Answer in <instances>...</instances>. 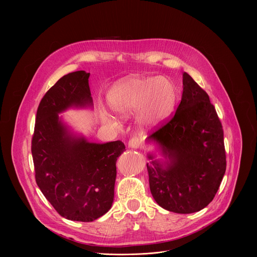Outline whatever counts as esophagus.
Segmentation results:
<instances>
[{"label": "esophagus", "mask_w": 257, "mask_h": 257, "mask_svg": "<svg viewBox=\"0 0 257 257\" xmlns=\"http://www.w3.org/2000/svg\"><path fill=\"white\" fill-rule=\"evenodd\" d=\"M140 145H141V140L138 137H133L128 142V146L130 149H139Z\"/></svg>", "instance_id": "esophagus-1"}]
</instances>
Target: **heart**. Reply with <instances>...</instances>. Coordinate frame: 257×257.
Wrapping results in <instances>:
<instances>
[{"label":"heart","instance_id":"b5f03b06","mask_svg":"<svg viewBox=\"0 0 257 257\" xmlns=\"http://www.w3.org/2000/svg\"><path fill=\"white\" fill-rule=\"evenodd\" d=\"M178 96V87L170 77L133 75L117 82L109 90L107 99L119 116H127L137 109V122L143 127H151L170 116ZM102 119L117 126L116 120L107 113L102 114Z\"/></svg>","mask_w":257,"mask_h":257}]
</instances>
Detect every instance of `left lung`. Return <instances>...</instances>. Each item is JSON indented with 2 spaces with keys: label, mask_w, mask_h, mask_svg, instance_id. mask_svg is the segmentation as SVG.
<instances>
[{
  "label": "left lung",
  "mask_w": 257,
  "mask_h": 257,
  "mask_svg": "<svg viewBox=\"0 0 257 257\" xmlns=\"http://www.w3.org/2000/svg\"><path fill=\"white\" fill-rule=\"evenodd\" d=\"M148 140L157 142L168 162L146 164L151 192L163 208L192 213L207 206L226 172L224 131L208 94L186 72L176 113Z\"/></svg>",
  "instance_id": "obj_1"
}]
</instances>
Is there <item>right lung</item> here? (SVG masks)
Returning a JSON list of instances; mask_svg holds the SVG:
<instances>
[{"instance_id":"right-lung-1","label":"right lung","mask_w":257,"mask_h":257,"mask_svg":"<svg viewBox=\"0 0 257 257\" xmlns=\"http://www.w3.org/2000/svg\"><path fill=\"white\" fill-rule=\"evenodd\" d=\"M89 73L60 78L42 98L31 141L35 181L57 212L67 219L92 222L112 206L116 162L122 141L88 142L71 134L59 118L70 106L92 104Z\"/></svg>"}]
</instances>
